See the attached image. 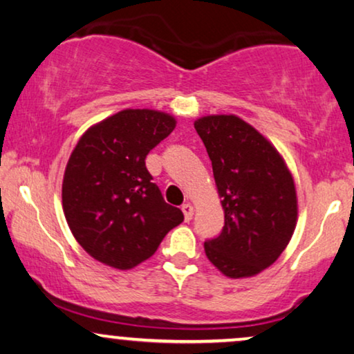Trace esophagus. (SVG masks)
<instances>
[{"instance_id":"esophagus-1","label":"esophagus","mask_w":354,"mask_h":354,"mask_svg":"<svg viewBox=\"0 0 354 354\" xmlns=\"http://www.w3.org/2000/svg\"><path fill=\"white\" fill-rule=\"evenodd\" d=\"M181 210L184 213V220L191 221L192 220V215H194V208H192L191 203H184V205L181 207Z\"/></svg>"}]
</instances>
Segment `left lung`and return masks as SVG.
I'll return each instance as SVG.
<instances>
[{
    "mask_svg": "<svg viewBox=\"0 0 354 354\" xmlns=\"http://www.w3.org/2000/svg\"><path fill=\"white\" fill-rule=\"evenodd\" d=\"M194 127L225 210L220 236L205 241L207 258L227 277L255 276L281 257L295 231L293 178L276 147L242 118L208 115Z\"/></svg>",
    "mask_w": 354,
    "mask_h": 354,
    "instance_id": "8db88e82",
    "label": "left lung"
}]
</instances>
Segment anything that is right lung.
<instances>
[{
  "label": "right lung",
  "mask_w": 354,
  "mask_h": 354,
  "mask_svg": "<svg viewBox=\"0 0 354 354\" xmlns=\"http://www.w3.org/2000/svg\"><path fill=\"white\" fill-rule=\"evenodd\" d=\"M176 127L165 112L127 109L80 138L64 173L62 207L77 242L94 260L131 270L183 223L146 168L147 153Z\"/></svg>",
  "instance_id": "right-lung-1"
}]
</instances>
